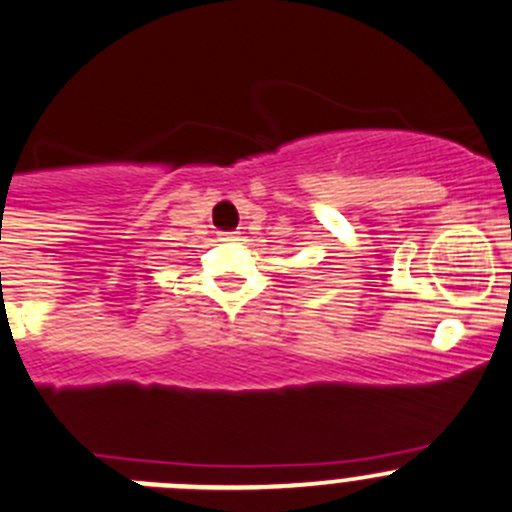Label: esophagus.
Returning a JSON list of instances; mask_svg holds the SVG:
<instances>
[{
  "mask_svg": "<svg viewBox=\"0 0 512 512\" xmlns=\"http://www.w3.org/2000/svg\"><path fill=\"white\" fill-rule=\"evenodd\" d=\"M220 242H235L237 240V232H220V237H217Z\"/></svg>",
  "mask_w": 512,
  "mask_h": 512,
  "instance_id": "1",
  "label": "esophagus"
}]
</instances>
